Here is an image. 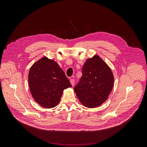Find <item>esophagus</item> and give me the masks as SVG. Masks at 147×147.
<instances>
[{"label": "esophagus", "mask_w": 147, "mask_h": 147, "mask_svg": "<svg viewBox=\"0 0 147 147\" xmlns=\"http://www.w3.org/2000/svg\"><path fill=\"white\" fill-rule=\"evenodd\" d=\"M70 83H71V86L73 87V86H74V80L73 79V78H71V79L70 80Z\"/></svg>", "instance_id": "34e87169"}]
</instances>
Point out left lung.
Returning a JSON list of instances; mask_svg holds the SVG:
<instances>
[{"instance_id": "8db88e82", "label": "left lung", "mask_w": 147, "mask_h": 147, "mask_svg": "<svg viewBox=\"0 0 147 147\" xmlns=\"http://www.w3.org/2000/svg\"><path fill=\"white\" fill-rule=\"evenodd\" d=\"M82 76L74 91L83 106L94 108L105 102L112 91L114 76L99 56L88 59L82 68Z\"/></svg>"}]
</instances>
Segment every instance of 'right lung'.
I'll return each mask as SVG.
<instances>
[{"mask_svg":"<svg viewBox=\"0 0 147 147\" xmlns=\"http://www.w3.org/2000/svg\"><path fill=\"white\" fill-rule=\"evenodd\" d=\"M28 86L34 100L47 109L56 107L64 90L71 87L57 63L47 56L40 58L31 67Z\"/></svg>","mask_w":147,"mask_h":147,"instance_id":"obj_1","label":"right lung"}]
</instances>
